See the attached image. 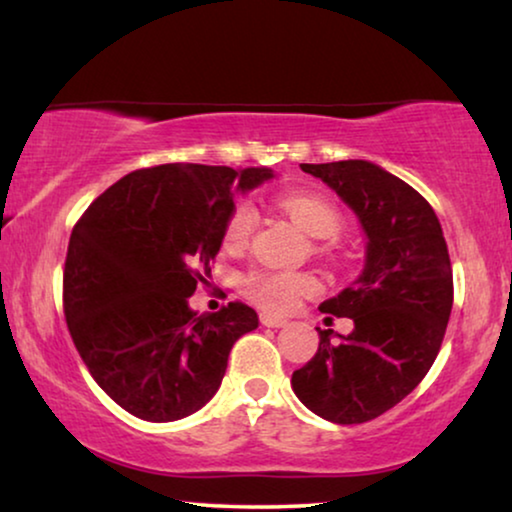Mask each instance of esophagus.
<instances>
[{
    "label": "esophagus",
    "instance_id": "esophagus-1",
    "mask_svg": "<svg viewBox=\"0 0 512 512\" xmlns=\"http://www.w3.org/2000/svg\"><path fill=\"white\" fill-rule=\"evenodd\" d=\"M261 323L265 325V328H284V325H288L286 318L272 316V314H261Z\"/></svg>",
    "mask_w": 512,
    "mask_h": 512
}]
</instances>
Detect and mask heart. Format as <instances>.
<instances>
[{"instance_id":"heart-1","label":"heart","mask_w":512,"mask_h":512,"mask_svg":"<svg viewBox=\"0 0 512 512\" xmlns=\"http://www.w3.org/2000/svg\"><path fill=\"white\" fill-rule=\"evenodd\" d=\"M281 212L314 240H332L342 228V219L335 207L323 198L311 194H288L279 198ZM256 226V212L249 205H240L231 214L224 228V247L244 249L249 244L251 233ZM244 298L265 311L291 309L302 295H314L318 291V281L311 274L302 272H274V270H251L240 281Z\"/></svg>"}]
</instances>
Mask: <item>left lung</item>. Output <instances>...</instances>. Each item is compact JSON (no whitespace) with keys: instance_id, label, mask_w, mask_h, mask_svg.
I'll return each mask as SVG.
<instances>
[{"instance_id":"1","label":"left lung","mask_w":512,"mask_h":512,"mask_svg":"<svg viewBox=\"0 0 512 512\" xmlns=\"http://www.w3.org/2000/svg\"><path fill=\"white\" fill-rule=\"evenodd\" d=\"M300 168L335 191L367 242L358 279L318 307L353 318V330L344 337L316 328L318 351L291 385L316 416L358 425L402 402L436 360L453 309L448 244L432 205L379 164Z\"/></svg>"}]
</instances>
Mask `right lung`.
I'll list each match as a JSON object with an SVG mask.
<instances>
[{
  "label": "right lung",
  "mask_w": 512,
  "mask_h": 512,
  "mask_svg": "<svg viewBox=\"0 0 512 512\" xmlns=\"http://www.w3.org/2000/svg\"><path fill=\"white\" fill-rule=\"evenodd\" d=\"M272 168L164 164L124 175L73 228L64 316L94 381L131 416L187 418L210 402L233 344L258 314L228 302L198 314L189 298L224 242L235 194Z\"/></svg>",
  "instance_id": "1"
}]
</instances>
